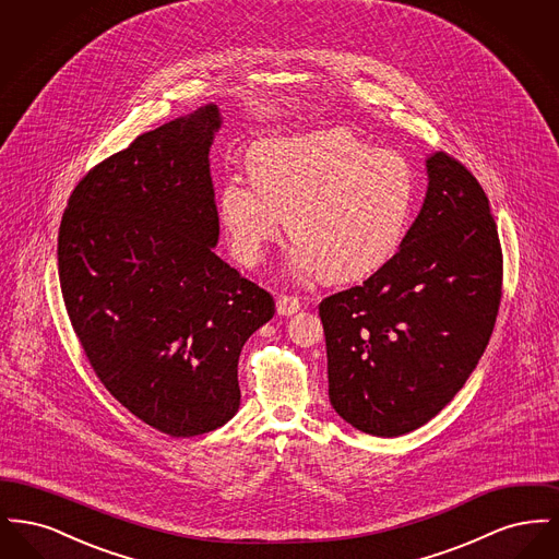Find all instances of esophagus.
I'll return each mask as SVG.
<instances>
[{
	"label": "esophagus",
	"instance_id": "obj_1",
	"mask_svg": "<svg viewBox=\"0 0 559 559\" xmlns=\"http://www.w3.org/2000/svg\"><path fill=\"white\" fill-rule=\"evenodd\" d=\"M299 310V299L293 297V295H281L278 301H276V312L281 317H292Z\"/></svg>",
	"mask_w": 559,
	"mask_h": 559
}]
</instances>
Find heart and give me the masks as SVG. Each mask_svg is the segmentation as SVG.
Returning a JSON list of instances; mask_svg holds the SVG:
<instances>
[{"label": "heart", "instance_id": "obj_1", "mask_svg": "<svg viewBox=\"0 0 559 559\" xmlns=\"http://www.w3.org/2000/svg\"><path fill=\"white\" fill-rule=\"evenodd\" d=\"M415 194V171L400 153L326 130L260 146L253 169L224 180L219 215L242 264L262 262L289 215V274L352 283L396 255Z\"/></svg>", "mask_w": 559, "mask_h": 559}]
</instances>
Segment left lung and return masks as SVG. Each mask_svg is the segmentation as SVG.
<instances>
[{
	"label": "left lung",
	"instance_id": "left-lung-1",
	"mask_svg": "<svg viewBox=\"0 0 559 559\" xmlns=\"http://www.w3.org/2000/svg\"><path fill=\"white\" fill-rule=\"evenodd\" d=\"M426 167V201L396 255L319 306L331 404L381 438L424 426L454 399L488 346L503 293L486 192L447 153Z\"/></svg>",
	"mask_w": 559,
	"mask_h": 559
}]
</instances>
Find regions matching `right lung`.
<instances>
[{
    "label": "right lung",
    "instance_id": "right-lung-1",
    "mask_svg": "<svg viewBox=\"0 0 559 559\" xmlns=\"http://www.w3.org/2000/svg\"><path fill=\"white\" fill-rule=\"evenodd\" d=\"M215 105L90 169L58 233V276L83 354L146 426L190 438L239 411V356L274 299L215 255Z\"/></svg>",
    "mask_w": 559,
    "mask_h": 559
}]
</instances>
